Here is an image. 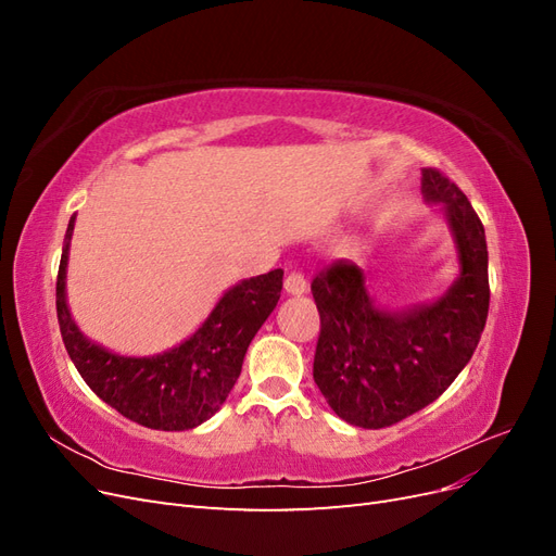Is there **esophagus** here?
I'll return each instance as SVG.
<instances>
[{"instance_id": "obj_1", "label": "esophagus", "mask_w": 556, "mask_h": 556, "mask_svg": "<svg viewBox=\"0 0 556 556\" xmlns=\"http://www.w3.org/2000/svg\"><path fill=\"white\" fill-rule=\"evenodd\" d=\"M306 290H308V282H306L304 274L292 271V274H288V278H285V292H288V294L299 296V294H304Z\"/></svg>"}]
</instances>
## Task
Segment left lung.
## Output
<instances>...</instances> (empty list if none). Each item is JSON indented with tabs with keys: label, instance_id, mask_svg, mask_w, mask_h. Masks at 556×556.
Wrapping results in <instances>:
<instances>
[{
	"label": "left lung",
	"instance_id": "1",
	"mask_svg": "<svg viewBox=\"0 0 556 556\" xmlns=\"http://www.w3.org/2000/svg\"><path fill=\"white\" fill-rule=\"evenodd\" d=\"M422 197L441 208L459 274L425 304L384 308L366 274L333 262L313 278L319 339L313 378L331 410L352 427L382 429L439 399L473 357L490 311L486 239L466 194L435 169H422Z\"/></svg>",
	"mask_w": 556,
	"mask_h": 556
}]
</instances>
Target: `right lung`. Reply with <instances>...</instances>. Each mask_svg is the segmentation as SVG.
I'll return each mask as SVG.
<instances>
[{"label":"right lung","mask_w":556,"mask_h":556,"mask_svg":"<svg viewBox=\"0 0 556 556\" xmlns=\"http://www.w3.org/2000/svg\"><path fill=\"white\" fill-rule=\"evenodd\" d=\"M76 215L64 233L58 271V323L66 352L90 390L137 425L185 431L204 425L227 401L241 376L243 357L266 317L274 313L282 271L239 280L217 299L208 317L178 345L148 357H129L90 341L66 304V264Z\"/></svg>","instance_id":"1"}]
</instances>
